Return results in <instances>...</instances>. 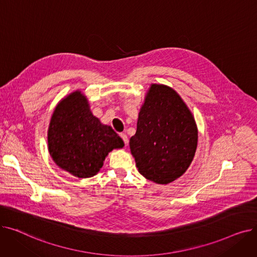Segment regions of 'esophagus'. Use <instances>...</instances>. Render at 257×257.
<instances>
[{"instance_id": "obj_1", "label": "esophagus", "mask_w": 257, "mask_h": 257, "mask_svg": "<svg viewBox=\"0 0 257 257\" xmlns=\"http://www.w3.org/2000/svg\"><path fill=\"white\" fill-rule=\"evenodd\" d=\"M119 136H120L121 140H123L124 144H125V145H127V144H128V138H127V136H126V134H125V133H120V134H119Z\"/></svg>"}]
</instances>
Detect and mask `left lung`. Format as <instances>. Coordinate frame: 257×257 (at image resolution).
<instances>
[{
	"label": "left lung",
	"mask_w": 257,
	"mask_h": 257,
	"mask_svg": "<svg viewBox=\"0 0 257 257\" xmlns=\"http://www.w3.org/2000/svg\"><path fill=\"white\" fill-rule=\"evenodd\" d=\"M197 143L196 121L179 94L152 84L129 143L139 172L156 183H170L190 167Z\"/></svg>",
	"instance_id": "obj_1"
}]
</instances>
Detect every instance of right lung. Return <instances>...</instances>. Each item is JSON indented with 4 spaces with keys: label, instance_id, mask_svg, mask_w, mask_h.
<instances>
[{
    "label": "right lung",
    "instance_id": "1",
    "mask_svg": "<svg viewBox=\"0 0 257 257\" xmlns=\"http://www.w3.org/2000/svg\"><path fill=\"white\" fill-rule=\"evenodd\" d=\"M49 152L55 164L78 178L96 175L108 152L124 142L89 110L86 98L75 91L55 108L48 131Z\"/></svg>",
    "mask_w": 257,
    "mask_h": 257
}]
</instances>
